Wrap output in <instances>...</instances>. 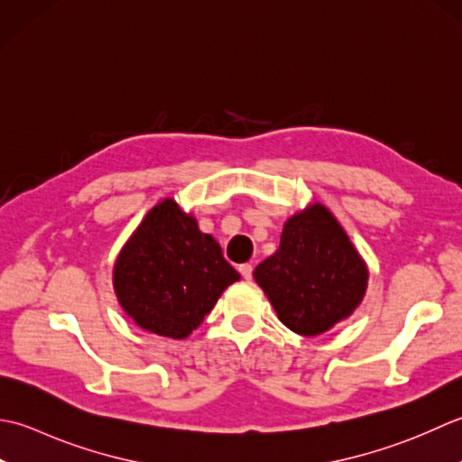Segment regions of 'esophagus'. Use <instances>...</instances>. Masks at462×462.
Wrapping results in <instances>:
<instances>
[{"instance_id": "1", "label": "esophagus", "mask_w": 462, "mask_h": 462, "mask_svg": "<svg viewBox=\"0 0 462 462\" xmlns=\"http://www.w3.org/2000/svg\"><path fill=\"white\" fill-rule=\"evenodd\" d=\"M239 273L243 275V279H251L253 277V265H251V263H243V265H239Z\"/></svg>"}]
</instances>
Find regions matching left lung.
Listing matches in <instances>:
<instances>
[{"mask_svg":"<svg viewBox=\"0 0 462 462\" xmlns=\"http://www.w3.org/2000/svg\"><path fill=\"white\" fill-rule=\"evenodd\" d=\"M253 275L279 321L303 337L321 335L349 317L369 281L349 235L321 203L287 219L277 253Z\"/></svg>","mask_w":462,"mask_h":462,"instance_id":"8db88e82","label":"left lung"}]
</instances>
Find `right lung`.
<instances>
[{
    "label": "right lung",
    "instance_id": "add662e5",
    "mask_svg": "<svg viewBox=\"0 0 462 462\" xmlns=\"http://www.w3.org/2000/svg\"><path fill=\"white\" fill-rule=\"evenodd\" d=\"M239 273L197 219L163 199L139 223L113 265V289L135 325L185 338L203 323Z\"/></svg>",
    "mask_w": 462,
    "mask_h": 462
}]
</instances>
